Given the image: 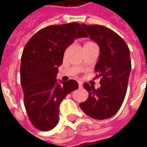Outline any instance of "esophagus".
<instances>
[{
  "mask_svg": "<svg viewBox=\"0 0 147 147\" xmlns=\"http://www.w3.org/2000/svg\"><path fill=\"white\" fill-rule=\"evenodd\" d=\"M78 84H79V88H82L83 87V83H81V82H79Z\"/></svg>",
  "mask_w": 147,
  "mask_h": 147,
  "instance_id": "obj_1",
  "label": "esophagus"
}]
</instances>
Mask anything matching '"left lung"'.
Listing matches in <instances>:
<instances>
[{
    "mask_svg": "<svg viewBox=\"0 0 147 147\" xmlns=\"http://www.w3.org/2000/svg\"><path fill=\"white\" fill-rule=\"evenodd\" d=\"M82 26L100 47L94 71L96 78L101 77V86L95 89L84 83L89 97L80 107L87 116L104 120L117 113L125 98L131 68L130 50L123 38L108 27L96 24Z\"/></svg>",
    "mask_w": 147,
    "mask_h": 147,
    "instance_id": "1",
    "label": "left lung"
}]
</instances>
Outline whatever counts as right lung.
I'll use <instances>...</instances> for the list:
<instances>
[{"instance_id":"1","label":"right lung","mask_w":147,"mask_h":147,"mask_svg":"<svg viewBox=\"0 0 147 147\" xmlns=\"http://www.w3.org/2000/svg\"><path fill=\"white\" fill-rule=\"evenodd\" d=\"M87 37L78 23L51 25L34 34L25 45L21 57L20 82L24 106L34 127L49 131L58 123L59 105L76 90V81L57 83L58 67L65 49L76 38Z\"/></svg>"}]
</instances>
